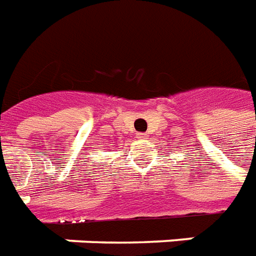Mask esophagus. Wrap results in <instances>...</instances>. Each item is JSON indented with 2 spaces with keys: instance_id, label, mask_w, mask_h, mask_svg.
Masks as SVG:
<instances>
[{
  "instance_id": "obj_1",
  "label": "esophagus",
  "mask_w": 256,
  "mask_h": 256,
  "mask_svg": "<svg viewBox=\"0 0 256 256\" xmlns=\"http://www.w3.org/2000/svg\"><path fill=\"white\" fill-rule=\"evenodd\" d=\"M138 138L140 139V140H146L148 138V135L146 134V132H140V134H138Z\"/></svg>"
}]
</instances>
